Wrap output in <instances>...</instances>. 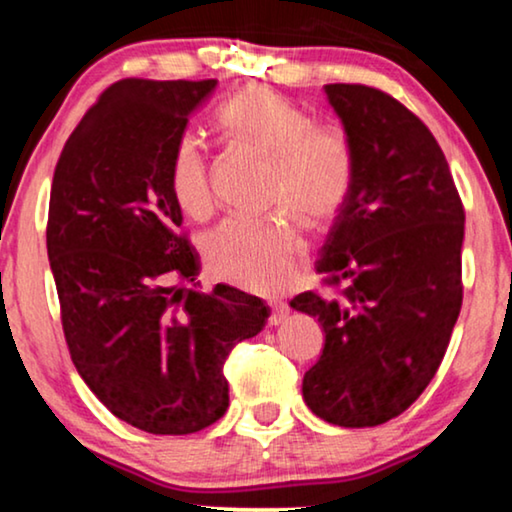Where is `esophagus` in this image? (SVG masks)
<instances>
[{"mask_svg":"<svg viewBox=\"0 0 512 512\" xmlns=\"http://www.w3.org/2000/svg\"><path fill=\"white\" fill-rule=\"evenodd\" d=\"M270 307H272L270 319H268L270 326H279L286 317H289V305L282 303V300H272Z\"/></svg>","mask_w":512,"mask_h":512,"instance_id":"esophagus-1","label":"esophagus"}]
</instances>
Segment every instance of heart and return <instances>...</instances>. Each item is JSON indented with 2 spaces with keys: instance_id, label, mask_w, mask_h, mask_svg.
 <instances>
[{
  "instance_id": "obj_1",
  "label": "heart",
  "mask_w": 512,
  "mask_h": 512,
  "mask_svg": "<svg viewBox=\"0 0 512 512\" xmlns=\"http://www.w3.org/2000/svg\"><path fill=\"white\" fill-rule=\"evenodd\" d=\"M216 123L237 144L270 160L268 219H230L202 244L209 272L254 293H277L298 275L307 228H328L345 209L356 177V151L338 123L314 121L310 111L268 86H247L216 111ZM172 198L193 219L214 212L205 144L181 132L167 165Z\"/></svg>"
}]
</instances>
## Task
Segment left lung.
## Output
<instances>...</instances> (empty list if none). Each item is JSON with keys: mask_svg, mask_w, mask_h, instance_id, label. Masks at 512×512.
<instances>
[{"mask_svg": "<svg viewBox=\"0 0 512 512\" xmlns=\"http://www.w3.org/2000/svg\"><path fill=\"white\" fill-rule=\"evenodd\" d=\"M324 90L352 137L356 177L317 261L333 296L305 291L291 307L326 333L305 403L328 424L363 429L408 410L438 373L464 300L466 214L419 116L363 83Z\"/></svg>", "mask_w": 512, "mask_h": 512, "instance_id": "1", "label": "left lung"}]
</instances>
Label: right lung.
Masks as SVG:
<instances>
[{
	"label": "right lung",
	"instance_id": "add662e5",
	"mask_svg": "<svg viewBox=\"0 0 512 512\" xmlns=\"http://www.w3.org/2000/svg\"><path fill=\"white\" fill-rule=\"evenodd\" d=\"M216 79H121L65 142L46 247L67 349L118 419L156 436L207 429L228 410V354L270 307L233 286L200 293L167 165Z\"/></svg>",
	"mask_w": 512,
	"mask_h": 512
}]
</instances>
